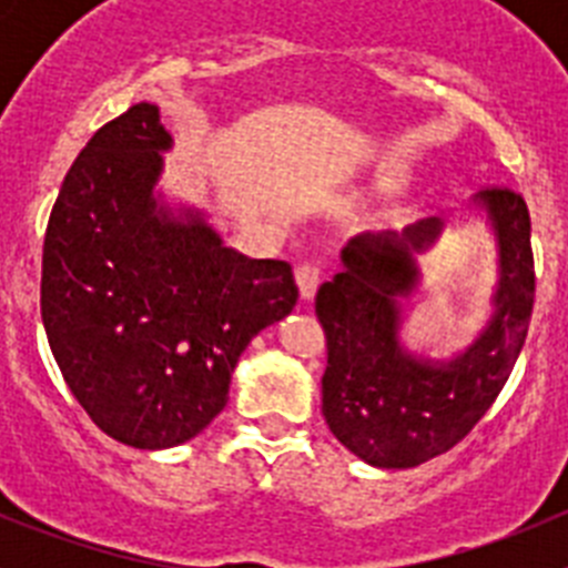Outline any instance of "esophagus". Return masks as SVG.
Listing matches in <instances>:
<instances>
[{"label":"esophagus","mask_w":568,"mask_h":568,"mask_svg":"<svg viewBox=\"0 0 568 568\" xmlns=\"http://www.w3.org/2000/svg\"><path fill=\"white\" fill-rule=\"evenodd\" d=\"M295 284H298L301 298L310 301L321 284V270L315 267V264H301V267L295 270Z\"/></svg>","instance_id":"esophagus-1"}]
</instances>
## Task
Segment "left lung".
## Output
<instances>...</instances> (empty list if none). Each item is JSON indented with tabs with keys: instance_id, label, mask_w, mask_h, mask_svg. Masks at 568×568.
<instances>
[{
	"instance_id": "8db88e82",
	"label": "left lung",
	"mask_w": 568,
	"mask_h": 568,
	"mask_svg": "<svg viewBox=\"0 0 568 568\" xmlns=\"http://www.w3.org/2000/svg\"><path fill=\"white\" fill-rule=\"evenodd\" d=\"M471 215L495 244V284L475 338L435 358L406 346V304L420 295L418 258L444 235L438 215L404 233H361L341 250V273L315 295L327 333L321 413L329 433L378 469H409L453 449L504 389L524 349L535 304L531 222L524 195L480 190Z\"/></svg>"
}]
</instances>
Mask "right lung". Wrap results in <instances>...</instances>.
Wrapping results in <instances>:
<instances>
[{
  "instance_id": "add662e5",
  "label": "right lung",
  "mask_w": 568,
  "mask_h": 568,
  "mask_svg": "<svg viewBox=\"0 0 568 568\" xmlns=\"http://www.w3.org/2000/svg\"><path fill=\"white\" fill-rule=\"evenodd\" d=\"M173 135L139 102L64 175L42 253V321L64 384L133 449L187 444L227 404L250 341L293 313L287 261L250 258L164 190Z\"/></svg>"
}]
</instances>
